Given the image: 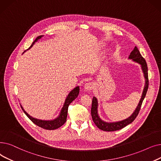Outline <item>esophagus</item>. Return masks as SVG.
<instances>
[{
  "label": "esophagus",
  "mask_w": 161,
  "mask_h": 161,
  "mask_svg": "<svg viewBox=\"0 0 161 161\" xmlns=\"http://www.w3.org/2000/svg\"><path fill=\"white\" fill-rule=\"evenodd\" d=\"M94 88V84L92 82H88L86 83L85 85V89L86 91H89V90H92Z\"/></svg>",
  "instance_id": "esophagus-1"
}]
</instances>
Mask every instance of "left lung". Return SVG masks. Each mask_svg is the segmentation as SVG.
Wrapping results in <instances>:
<instances>
[{
	"instance_id": "obj_1",
	"label": "left lung",
	"mask_w": 161,
	"mask_h": 161,
	"mask_svg": "<svg viewBox=\"0 0 161 161\" xmlns=\"http://www.w3.org/2000/svg\"><path fill=\"white\" fill-rule=\"evenodd\" d=\"M129 59H132L136 62H137L142 65V68L143 72L144 73V76L145 79V85L143 91V94L142 96V98L139 102L138 105H137V108L132 113L130 117H129L126 119H125L122 121L117 122H106L103 121L99 117L97 114V99L95 97H93L92 99V108H91V115L92 118L95 125L97 126L98 128L102 130L107 131V132H112V131H116L119 130L120 129L123 128L128 125L132 123V122L135 120L136 117L138 114L141 107L142 105V102L146 95V93L148 90L149 87V79H148V69H147V63L145 62V59L142 57L141 53L136 47H135L134 49L132 51L130 54L129 56Z\"/></svg>"
}]
</instances>
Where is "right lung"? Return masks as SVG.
<instances>
[{
	"mask_svg": "<svg viewBox=\"0 0 161 161\" xmlns=\"http://www.w3.org/2000/svg\"><path fill=\"white\" fill-rule=\"evenodd\" d=\"M42 36V35L37 36L36 39L32 43L30 48L32 47V46L35 44V42L38 39H41ZM79 90H80L79 86H76L72 91H71V92L69 94V95L67 96V97L65 99V103L63 106L62 111H61L59 116L57 119L53 120H39V119L33 118L32 117L29 115V114L24 110V109H23L21 106V108L22 110L24 111V112L25 113V114L27 115V117L36 126H39L41 128H42L44 129H46V130H55V129H57V128L62 126L65 122V121L67 120V116L68 107H69V104L74 100V99L75 98H76V97L79 96Z\"/></svg>",
	"mask_w": 161,
	"mask_h": 161,
	"instance_id": "right-lung-1",
	"label": "right lung"
}]
</instances>
